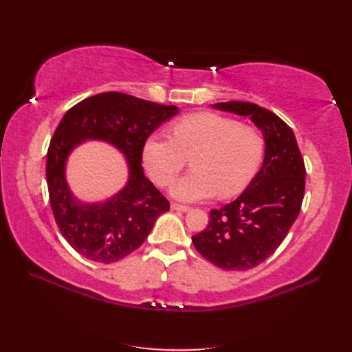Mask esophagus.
<instances>
[{
  "mask_svg": "<svg viewBox=\"0 0 352 352\" xmlns=\"http://www.w3.org/2000/svg\"><path fill=\"white\" fill-rule=\"evenodd\" d=\"M170 208L172 210H175V212H189L190 210V207H188V206H182V204H177V203H174L170 206Z\"/></svg>",
  "mask_w": 352,
  "mask_h": 352,
  "instance_id": "1",
  "label": "esophagus"
}]
</instances>
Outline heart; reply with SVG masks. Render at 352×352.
I'll list each match as a JSON object with an SVG mask.
<instances>
[{"mask_svg": "<svg viewBox=\"0 0 352 352\" xmlns=\"http://www.w3.org/2000/svg\"><path fill=\"white\" fill-rule=\"evenodd\" d=\"M265 138L256 126L214 113L189 115L172 125V136L154 133L144 145V164L153 180L166 188L192 159V172L172 186L177 199L201 201L219 192L241 193L257 174Z\"/></svg>", "mask_w": 352, "mask_h": 352, "instance_id": "1", "label": "heart"}]
</instances>
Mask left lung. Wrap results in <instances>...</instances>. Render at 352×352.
<instances>
[{
  "instance_id": "obj_1",
  "label": "left lung",
  "mask_w": 352,
  "mask_h": 352,
  "mask_svg": "<svg viewBox=\"0 0 352 352\" xmlns=\"http://www.w3.org/2000/svg\"><path fill=\"white\" fill-rule=\"evenodd\" d=\"M212 107L250 116L263 131L265 160L233 203L210 210V221L192 236L193 246L226 271H248L278 248L301 210L305 166L295 134L281 118L252 102L228 101Z\"/></svg>"
}]
</instances>
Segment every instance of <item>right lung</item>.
<instances>
[{
	"instance_id": "obj_1",
	"label": "right lung",
	"mask_w": 352,
	"mask_h": 352,
	"mask_svg": "<svg viewBox=\"0 0 352 352\" xmlns=\"http://www.w3.org/2000/svg\"><path fill=\"white\" fill-rule=\"evenodd\" d=\"M177 113L175 106L121 92L89 96L66 111L48 146L47 184L57 227L80 256L98 263L126 257L145 242L155 219L169 210V201L144 174L142 153L149 134ZM87 138L116 146L131 169L126 188L98 205L78 204L64 180L69 153Z\"/></svg>"
}]
</instances>
